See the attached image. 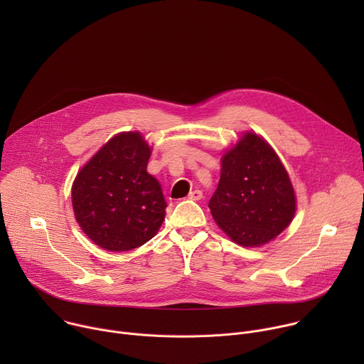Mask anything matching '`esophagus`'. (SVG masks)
<instances>
[{
  "label": "esophagus",
  "mask_w": 364,
  "mask_h": 364,
  "mask_svg": "<svg viewBox=\"0 0 364 364\" xmlns=\"http://www.w3.org/2000/svg\"><path fill=\"white\" fill-rule=\"evenodd\" d=\"M188 198H190V200H201V198H203L201 190H193V191H190Z\"/></svg>",
  "instance_id": "1"
}]
</instances>
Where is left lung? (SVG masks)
Returning <instances> with one entry per match:
<instances>
[{"label":"left lung","instance_id":"8db88e82","mask_svg":"<svg viewBox=\"0 0 364 364\" xmlns=\"http://www.w3.org/2000/svg\"><path fill=\"white\" fill-rule=\"evenodd\" d=\"M218 226L237 245L261 246L294 219L295 193L272 146L245 132L222 157L219 186L209 201Z\"/></svg>","mask_w":364,"mask_h":364}]
</instances>
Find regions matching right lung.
<instances>
[{
    "label": "right lung",
    "instance_id": "obj_1",
    "mask_svg": "<svg viewBox=\"0 0 364 364\" xmlns=\"http://www.w3.org/2000/svg\"><path fill=\"white\" fill-rule=\"evenodd\" d=\"M151 148L139 132H121L77 173L72 186L76 222L97 246L135 249L157 235L167 203L146 173Z\"/></svg>",
    "mask_w": 364,
    "mask_h": 364
}]
</instances>
